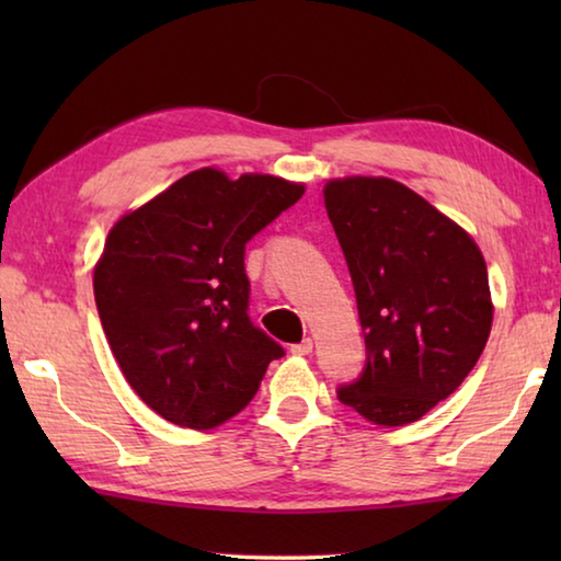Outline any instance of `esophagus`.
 <instances>
[{
    "mask_svg": "<svg viewBox=\"0 0 561 561\" xmlns=\"http://www.w3.org/2000/svg\"><path fill=\"white\" fill-rule=\"evenodd\" d=\"M311 348H314V341L304 339V341H299V344L291 346V354H294V356H309Z\"/></svg>",
    "mask_w": 561,
    "mask_h": 561,
    "instance_id": "34e87169",
    "label": "esophagus"
}]
</instances>
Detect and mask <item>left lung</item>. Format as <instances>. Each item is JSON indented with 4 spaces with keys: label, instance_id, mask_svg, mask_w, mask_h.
Returning a JSON list of instances; mask_svg holds the SVG:
<instances>
[{
    "label": "left lung",
    "instance_id": "8db88e82",
    "mask_svg": "<svg viewBox=\"0 0 561 561\" xmlns=\"http://www.w3.org/2000/svg\"><path fill=\"white\" fill-rule=\"evenodd\" d=\"M327 215L354 282L366 364L339 401L403 425L468 378L488 344V267L462 227L388 178L331 180Z\"/></svg>",
    "mask_w": 561,
    "mask_h": 561
}]
</instances>
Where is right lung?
Instances as JSON below:
<instances>
[{
    "mask_svg": "<svg viewBox=\"0 0 561 561\" xmlns=\"http://www.w3.org/2000/svg\"><path fill=\"white\" fill-rule=\"evenodd\" d=\"M304 185L195 170L113 225L93 294L133 391L185 428L225 423L252 401L284 348L252 324L244 247Z\"/></svg>",
    "mask_w": 561,
    "mask_h": 561,
    "instance_id": "add662e5",
    "label": "right lung"
}]
</instances>
